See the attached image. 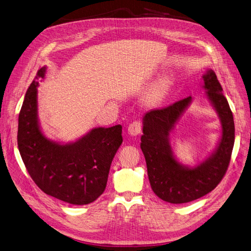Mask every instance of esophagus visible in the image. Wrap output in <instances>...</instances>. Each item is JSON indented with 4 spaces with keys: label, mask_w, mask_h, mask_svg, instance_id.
I'll return each mask as SVG.
<instances>
[{
    "label": "esophagus",
    "mask_w": 251,
    "mask_h": 251,
    "mask_svg": "<svg viewBox=\"0 0 251 251\" xmlns=\"http://www.w3.org/2000/svg\"><path fill=\"white\" fill-rule=\"evenodd\" d=\"M143 125L141 121H133L131 124L128 126V133L130 135H137L142 132Z\"/></svg>",
    "instance_id": "esophagus-1"
}]
</instances>
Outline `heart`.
I'll return each instance as SVG.
<instances>
[{
    "label": "heart",
    "instance_id": "b5f03b06",
    "mask_svg": "<svg viewBox=\"0 0 251 251\" xmlns=\"http://www.w3.org/2000/svg\"><path fill=\"white\" fill-rule=\"evenodd\" d=\"M168 91V84L166 82H160L156 84L152 90L149 92L147 96V101L149 103H157L161 99L164 98V96L166 95Z\"/></svg>",
    "mask_w": 251,
    "mask_h": 251
}]
</instances>
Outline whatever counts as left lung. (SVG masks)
<instances>
[{"label":"left lung","instance_id":"8db88e82","mask_svg":"<svg viewBox=\"0 0 251 251\" xmlns=\"http://www.w3.org/2000/svg\"><path fill=\"white\" fill-rule=\"evenodd\" d=\"M203 81L206 96L220 117L222 137L216 151L199 166L180 165L169 143V134L191 103V96L167 107L150 110L143 119L141 149L146 159L151 189L170 203H187L206 195L220 183L229 166L234 144L232 112L213 70L207 71Z\"/></svg>","mask_w":251,"mask_h":251}]
</instances>
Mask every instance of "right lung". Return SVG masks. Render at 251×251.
I'll use <instances>...</instances> for the list:
<instances>
[{"mask_svg":"<svg viewBox=\"0 0 251 251\" xmlns=\"http://www.w3.org/2000/svg\"><path fill=\"white\" fill-rule=\"evenodd\" d=\"M38 70L19 116L18 146L31 178L44 193L75 205L95 201L106 188L111 161L123 142L122 126L95 128L75 143L48 140L37 120Z\"/></svg>","mask_w":251,"mask_h":251,"instance_id":"right-lung-1","label":"right lung"}]
</instances>
